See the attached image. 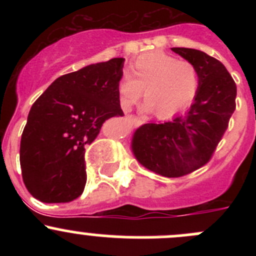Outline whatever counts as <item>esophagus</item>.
<instances>
[{
    "mask_svg": "<svg viewBox=\"0 0 256 256\" xmlns=\"http://www.w3.org/2000/svg\"><path fill=\"white\" fill-rule=\"evenodd\" d=\"M135 116H134V115H128V121H134V120H135Z\"/></svg>",
    "mask_w": 256,
    "mask_h": 256,
    "instance_id": "esophagus-1",
    "label": "esophagus"
}]
</instances>
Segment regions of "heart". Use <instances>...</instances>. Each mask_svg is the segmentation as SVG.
<instances>
[{
	"label": "heart",
	"instance_id": "obj_1",
	"mask_svg": "<svg viewBox=\"0 0 256 256\" xmlns=\"http://www.w3.org/2000/svg\"><path fill=\"white\" fill-rule=\"evenodd\" d=\"M120 79L118 99L128 112L138 102L144 89L146 109L158 118H168L193 102L200 88V72L188 60H180L164 52L138 56Z\"/></svg>",
	"mask_w": 256,
	"mask_h": 256
}]
</instances>
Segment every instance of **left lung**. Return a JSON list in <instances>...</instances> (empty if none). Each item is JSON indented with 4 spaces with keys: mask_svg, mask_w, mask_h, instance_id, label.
Listing matches in <instances>:
<instances>
[{
    "mask_svg": "<svg viewBox=\"0 0 256 256\" xmlns=\"http://www.w3.org/2000/svg\"><path fill=\"white\" fill-rule=\"evenodd\" d=\"M197 66L200 88L190 110L164 124L136 130L132 151L150 171L176 178L208 164L236 110V85L226 66L204 52L172 48Z\"/></svg>",
    "mask_w": 256,
    "mask_h": 256,
    "instance_id": "obj_1",
    "label": "left lung"
}]
</instances>
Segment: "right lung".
Listing matches in <instances>:
<instances>
[{"label":"right lung","instance_id":"1","mask_svg":"<svg viewBox=\"0 0 256 256\" xmlns=\"http://www.w3.org/2000/svg\"><path fill=\"white\" fill-rule=\"evenodd\" d=\"M124 62L112 58L59 76L32 105L20 162L26 188L38 200L66 203L82 193L85 146L108 118L124 116L118 99Z\"/></svg>","mask_w":256,"mask_h":256}]
</instances>
